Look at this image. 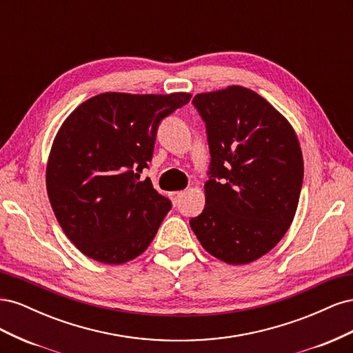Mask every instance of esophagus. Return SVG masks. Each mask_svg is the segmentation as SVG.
<instances>
[{
	"label": "esophagus",
	"instance_id": "obj_1",
	"mask_svg": "<svg viewBox=\"0 0 353 353\" xmlns=\"http://www.w3.org/2000/svg\"><path fill=\"white\" fill-rule=\"evenodd\" d=\"M184 194H185V191H175V193L170 194V199H172L174 205H176V203H178L181 199H183Z\"/></svg>",
	"mask_w": 353,
	"mask_h": 353
}]
</instances>
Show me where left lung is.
<instances>
[{"mask_svg":"<svg viewBox=\"0 0 353 353\" xmlns=\"http://www.w3.org/2000/svg\"><path fill=\"white\" fill-rule=\"evenodd\" d=\"M193 103L206 122L212 176L191 230L216 259L250 263L292 225L303 181L301 144L292 123L241 85L196 94Z\"/></svg>","mask_w":353,"mask_h":353,"instance_id":"1","label":"left lung"}]
</instances>
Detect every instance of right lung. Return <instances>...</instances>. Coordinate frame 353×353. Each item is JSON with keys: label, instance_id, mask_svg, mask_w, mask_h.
Returning <instances> with one entry per match:
<instances>
[{"label": "right lung", "instance_id": "right-lung-1", "mask_svg": "<svg viewBox=\"0 0 353 353\" xmlns=\"http://www.w3.org/2000/svg\"><path fill=\"white\" fill-rule=\"evenodd\" d=\"M190 92H103L81 103L52 141L46 183L66 237L88 258L122 265L153 241L170 201L140 174L159 122Z\"/></svg>", "mask_w": 353, "mask_h": 353}]
</instances>
